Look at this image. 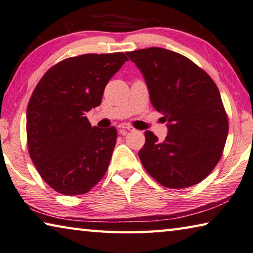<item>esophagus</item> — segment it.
<instances>
[{
    "instance_id": "obj_1",
    "label": "esophagus",
    "mask_w": 253,
    "mask_h": 253,
    "mask_svg": "<svg viewBox=\"0 0 253 253\" xmlns=\"http://www.w3.org/2000/svg\"><path fill=\"white\" fill-rule=\"evenodd\" d=\"M119 131L121 134H126L127 131H134V127L132 126H129V124H126V123H122V124H119Z\"/></svg>"
}]
</instances>
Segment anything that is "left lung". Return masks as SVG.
<instances>
[{"mask_svg":"<svg viewBox=\"0 0 253 253\" xmlns=\"http://www.w3.org/2000/svg\"><path fill=\"white\" fill-rule=\"evenodd\" d=\"M146 80L151 104L168 124L165 141L146 131L139 151L144 169L168 188H186L208 177L221 159L229 120L217 86L180 53L152 47L126 52Z\"/></svg>","mask_w":253,"mask_h":253,"instance_id":"8db88e82","label":"left lung"}]
</instances>
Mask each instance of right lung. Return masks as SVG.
<instances>
[{
	"instance_id": "add662e5",
	"label": "right lung",
	"mask_w": 253,
	"mask_h": 253,
	"mask_svg": "<svg viewBox=\"0 0 253 253\" xmlns=\"http://www.w3.org/2000/svg\"><path fill=\"white\" fill-rule=\"evenodd\" d=\"M123 52L86 53L61 60L37 84L27 109V141L42 179L63 195L89 192L109 167L117 129L92 126L86 112L102 102Z\"/></svg>"
}]
</instances>
